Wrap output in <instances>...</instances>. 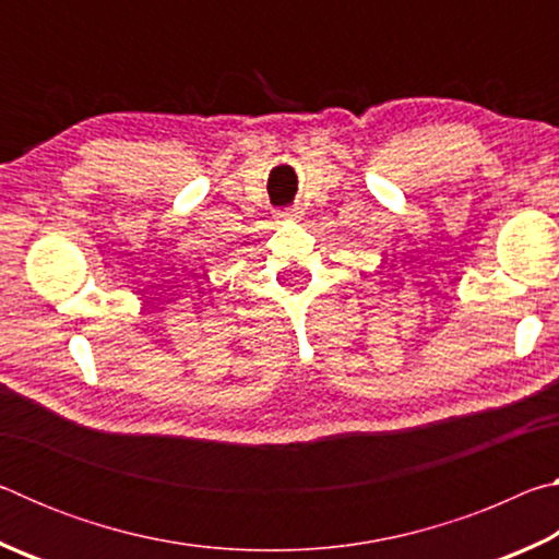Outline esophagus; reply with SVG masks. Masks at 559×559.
<instances>
[{
	"label": "esophagus",
	"instance_id": "esophagus-1",
	"mask_svg": "<svg viewBox=\"0 0 559 559\" xmlns=\"http://www.w3.org/2000/svg\"><path fill=\"white\" fill-rule=\"evenodd\" d=\"M298 206H288V210H278V219H300Z\"/></svg>",
	"mask_w": 559,
	"mask_h": 559
}]
</instances>
